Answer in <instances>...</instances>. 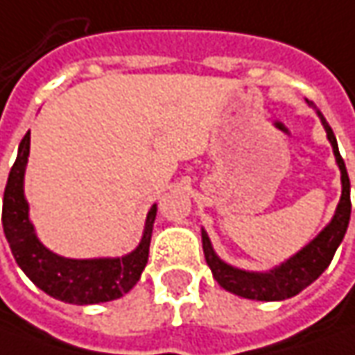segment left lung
Wrapping results in <instances>:
<instances>
[{
	"mask_svg": "<svg viewBox=\"0 0 355 355\" xmlns=\"http://www.w3.org/2000/svg\"><path fill=\"white\" fill-rule=\"evenodd\" d=\"M320 122L327 130L334 157L340 167L342 175V196H340L336 214L327 227L320 231L317 237L311 241L307 247H303L297 254L282 262L270 272H247L239 270L235 266H229L214 252V247L209 243L208 233L202 229V247H204V257L211 268L214 278L223 289H227L235 295L245 299H257V301H284V299L297 295L299 291L311 286L315 279L319 278L324 270L329 268L330 260L334 257L336 248L346 235V229L349 223V211H352V202H349V177L344 159L340 155L336 136L329 126V122L322 118L320 112Z\"/></svg>",
	"mask_w": 355,
	"mask_h": 355,
	"instance_id": "obj_1",
	"label": "left lung"
}]
</instances>
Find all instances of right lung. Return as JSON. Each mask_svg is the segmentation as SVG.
<instances>
[{"label": "right lung", "instance_id": "add662e5", "mask_svg": "<svg viewBox=\"0 0 355 355\" xmlns=\"http://www.w3.org/2000/svg\"><path fill=\"white\" fill-rule=\"evenodd\" d=\"M28 149L31 132H26L19 144V153L3 192L1 223L17 264L36 288L66 303L93 305L122 297L136 286L146 268L157 206H151L146 219L144 237L136 250H132L126 257L89 260L58 257L38 241L35 227L28 219V204L23 190Z\"/></svg>", "mask_w": 355, "mask_h": 355}]
</instances>
